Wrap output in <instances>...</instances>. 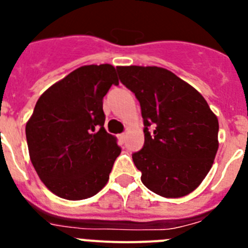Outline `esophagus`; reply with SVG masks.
Here are the masks:
<instances>
[{
	"label": "esophagus",
	"instance_id": "obj_1",
	"mask_svg": "<svg viewBox=\"0 0 248 248\" xmlns=\"http://www.w3.org/2000/svg\"><path fill=\"white\" fill-rule=\"evenodd\" d=\"M125 138H126L125 133H123V134L119 135V139H120V141H122V143H124V140H125Z\"/></svg>",
	"mask_w": 248,
	"mask_h": 248
}]
</instances>
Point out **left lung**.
<instances>
[{"instance_id": "left-lung-1", "label": "left lung", "mask_w": 248, "mask_h": 248, "mask_svg": "<svg viewBox=\"0 0 248 248\" xmlns=\"http://www.w3.org/2000/svg\"><path fill=\"white\" fill-rule=\"evenodd\" d=\"M119 79L135 94L144 119V148L133 154L141 183L169 199L198 189L218 149V120L205 98L161 67H117ZM154 126L150 133L147 128Z\"/></svg>"}]
</instances>
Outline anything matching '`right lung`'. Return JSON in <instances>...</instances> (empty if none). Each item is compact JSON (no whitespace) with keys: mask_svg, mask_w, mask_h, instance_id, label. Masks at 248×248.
<instances>
[{"mask_svg":"<svg viewBox=\"0 0 248 248\" xmlns=\"http://www.w3.org/2000/svg\"><path fill=\"white\" fill-rule=\"evenodd\" d=\"M111 84H119L111 64L77 68L39 97L26 124L32 165L59 198L84 200L108 183L122 151L104 129L103 98Z\"/></svg>","mask_w":248,"mask_h":248,"instance_id":"obj_1","label":"right lung"}]
</instances>
